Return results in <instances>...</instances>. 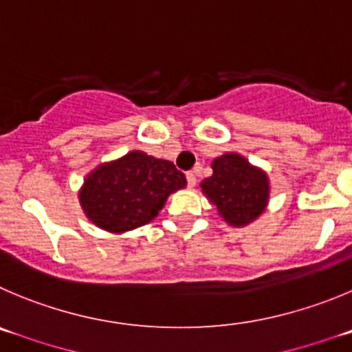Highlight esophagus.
Listing matches in <instances>:
<instances>
[{
	"label": "esophagus",
	"mask_w": 352,
	"mask_h": 352,
	"mask_svg": "<svg viewBox=\"0 0 352 352\" xmlns=\"http://www.w3.org/2000/svg\"><path fill=\"white\" fill-rule=\"evenodd\" d=\"M187 184H189V187H195L196 186V173L195 172H187Z\"/></svg>",
	"instance_id": "1"
}]
</instances>
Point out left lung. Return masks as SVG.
<instances>
[{
    "label": "left lung",
    "instance_id": "1",
    "mask_svg": "<svg viewBox=\"0 0 352 352\" xmlns=\"http://www.w3.org/2000/svg\"><path fill=\"white\" fill-rule=\"evenodd\" d=\"M212 177L199 184L217 215L231 228H245L265 212L271 198V180L261 166L239 153H224L212 161Z\"/></svg>",
    "mask_w": 352,
    "mask_h": 352
}]
</instances>
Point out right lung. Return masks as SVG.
<instances>
[{"label":"right lung","instance_id":"1","mask_svg":"<svg viewBox=\"0 0 352 352\" xmlns=\"http://www.w3.org/2000/svg\"><path fill=\"white\" fill-rule=\"evenodd\" d=\"M187 186L172 161L133 149L95 166L81 184L78 199L85 217L111 234L146 226L170 195Z\"/></svg>","mask_w":352,"mask_h":352}]
</instances>
